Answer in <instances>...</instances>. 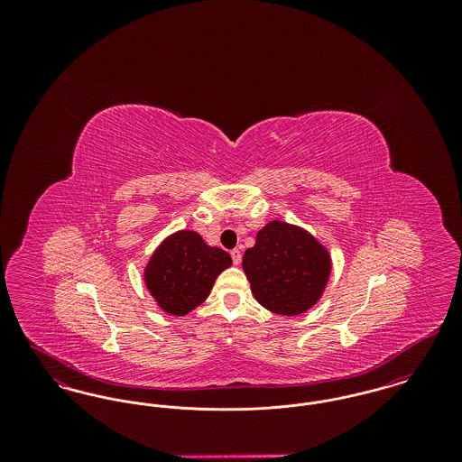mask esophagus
<instances>
[{
  "label": "esophagus",
  "instance_id": "obj_1",
  "mask_svg": "<svg viewBox=\"0 0 462 462\" xmlns=\"http://www.w3.org/2000/svg\"><path fill=\"white\" fill-rule=\"evenodd\" d=\"M230 256H232V260H234V264L241 263V249H232V251H230Z\"/></svg>",
  "mask_w": 462,
  "mask_h": 462
}]
</instances>
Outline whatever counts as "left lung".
<instances>
[{"label": "left lung", "mask_w": 462, "mask_h": 462, "mask_svg": "<svg viewBox=\"0 0 462 462\" xmlns=\"http://www.w3.org/2000/svg\"><path fill=\"white\" fill-rule=\"evenodd\" d=\"M242 268L262 307L294 317L313 307L329 281L332 262L326 245L301 226L266 223L245 249Z\"/></svg>", "instance_id": "1"}]
</instances>
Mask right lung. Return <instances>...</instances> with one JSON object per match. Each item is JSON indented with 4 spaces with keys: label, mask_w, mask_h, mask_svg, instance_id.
I'll use <instances>...</instances> for the list:
<instances>
[{
    "label": "right lung",
    "mask_w": 462,
    "mask_h": 462,
    "mask_svg": "<svg viewBox=\"0 0 462 462\" xmlns=\"http://www.w3.org/2000/svg\"><path fill=\"white\" fill-rule=\"evenodd\" d=\"M230 264V254L208 245L198 232L178 230L159 244L143 281L157 307L181 317L206 301L217 277Z\"/></svg>",
    "instance_id": "obj_1"
}]
</instances>
